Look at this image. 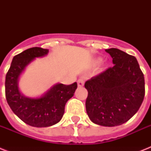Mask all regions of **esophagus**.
Wrapping results in <instances>:
<instances>
[{
    "instance_id": "esophagus-1",
    "label": "esophagus",
    "mask_w": 151,
    "mask_h": 151,
    "mask_svg": "<svg viewBox=\"0 0 151 151\" xmlns=\"http://www.w3.org/2000/svg\"><path fill=\"white\" fill-rule=\"evenodd\" d=\"M84 84H85V81L83 78H80V79H78V87H83L84 86Z\"/></svg>"
}]
</instances>
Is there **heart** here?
Returning a JSON list of instances; mask_svg holds the SVG:
<instances>
[{"instance_id":"b5f03b06","label":"heart","mask_w":151,"mask_h":151,"mask_svg":"<svg viewBox=\"0 0 151 151\" xmlns=\"http://www.w3.org/2000/svg\"><path fill=\"white\" fill-rule=\"evenodd\" d=\"M99 61H100V59H97V60H96V62H97V63H99Z\"/></svg>"}]
</instances>
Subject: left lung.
Returning a JSON list of instances; mask_svg holds the SVG:
<instances>
[{
	"label": "left lung",
	"instance_id": "1",
	"mask_svg": "<svg viewBox=\"0 0 151 151\" xmlns=\"http://www.w3.org/2000/svg\"><path fill=\"white\" fill-rule=\"evenodd\" d=\"M105 51L114 65L85 82V107L95 124L117 126L128 122L140 107L145 95L144 76L136 57L117 48Z\"/></svg>",
	"mask_w": 151,
	"mask_h": 151
}]
</instances>
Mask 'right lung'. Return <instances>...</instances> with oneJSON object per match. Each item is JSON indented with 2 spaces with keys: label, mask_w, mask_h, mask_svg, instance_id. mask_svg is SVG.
I'll return each instance as SVG.
<instances>
[{
  "label": "right lung",
  "mask_w": 151,
  "mask_h": 151,
  "mask_svg": "<svg viewBox=\"0 0 151 151\" xmlns=\"http://www.w3.org/2000/svg\"><path fill=\"white\" fill-rule=\"evenodd\" d=\"M48 49L34 47L14 56L6 74L5 96L14 114L30 126L43 128L57 124L62 119L66 102L73 96L78 85L57 83L41 97L30 98L20 92L19 78L28 65L36 58L45 56Z\"/></svg>",
  "instance_id": "right-lung-1"
}]
</instances>
